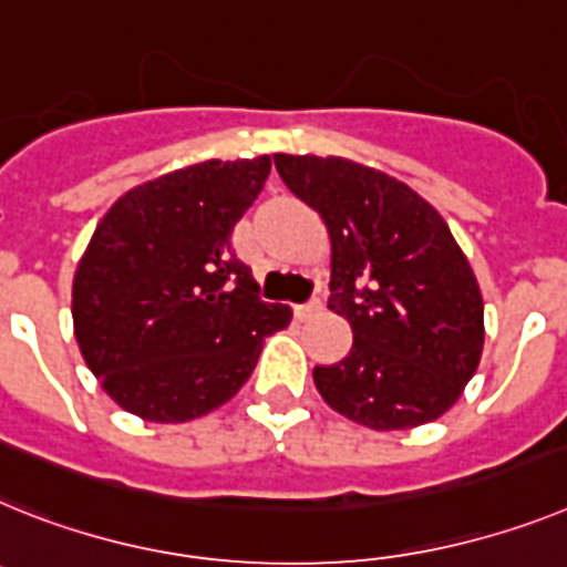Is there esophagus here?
<instances>
[{"label":"esophagus","mask_w":567,"mask_h":567,"mask_svg":"<svg viewBox=\"0 0 567 567\" xmlns=\"http://www.w3.org/2000/svg\"><path fill=\"white\" fill-rule=\"evenodd\" d=\"M321 309H323V301H321V298H312V301L301 303V307H295V318H298V321H307V318L318 316V312H321Z\"/></svg>","instance_id":"obj_1"}]
</instances>
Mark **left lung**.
<instances>
[{
  "mask_svg": "<svg viewBox=\"0 0 567 567\" xmlns=\"http://www.w3.org/2000/svg\"><path fill=\"white\" fill-rule=\"evenodd\" d=\"M280 181L330 231V309L352 350L316 367L318 393L370 430L435 422L485 347L476 275L442 215L408 183L343 157L275 154Z\"/></svg>",
  "mask_w": 567,
  "mask_h": 567,
  "instance_id": "obj_1",
  "label": "left lung"
}]
</instances>
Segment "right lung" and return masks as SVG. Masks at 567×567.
Masks as SVG:
<instances>
[{
	"instance_id": "1",
	"label": "right lung",
	"mask_w": 567,
	"mask_h": 567,
	"mask_svg": "<svg viewBox=\"0 0 567 567\" xmlns=\"http://www.w3.org/2000/svg\"><path fill=\"white\" fill-rule=\"evenodd\" d=\"M272 159H206L125 192L96 226L74 275V336L120 408L177 424L246 384L264 338L292 309L258 298L231 229Z\"/></svg>"
}]
</instances>
